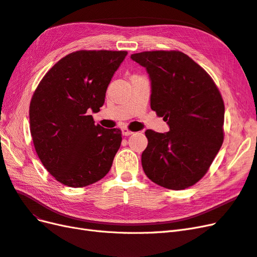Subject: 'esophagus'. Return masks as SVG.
<instances>
[{"mask_svg": "<svg viewBox=\"0 0 257 257\" xmlns=\"http://www.w3.org/2000/svg\"><path fill=\"white\" fill-rule=\"evenodd\" d=\"M122 134H123V136H130V135L133 134V132H132L128 128H126V127H123L122 128Z\"/></svg>", "mask_w": 257, "mask_h": 257, "instance_id": "obj_1", "label": "esophagus"}]
</instances>
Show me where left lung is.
Wrapping results in <instances>:
<instances>
[{
    "instance_id": "1",
    "label": "left lung",
    "mask_w": 257,
    "mask_h": 257,
    "mask_svg": "<svg viewBox=\"0 0 257 257\" xmlns=\"http://www.w3.org/2000/svg\"><path fill=\"white\" fill-rule=\"evenodd\" d=\"M131 59L151 81V109L169 132L147 130L142 165L151 181L184 190L205 176L223 144L224 102L204 68L180 51H145Z\"/></svg>"
}]
</instances>
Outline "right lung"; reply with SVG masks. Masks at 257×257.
Listing matches in <instances>:
<instances>
[{"label":"right lung","instance_id":"obj_1","mask_svg":"<svg viewBox=\"0 0 257 257\" xmlns=\"http://www.w3.org/2000/svg\"><path fill=\"white\" fill-rule=\"evenodd\" d=\"M126 51L80 50L54 64L30 104L36 153L57 181L72 188L95 183L109 172L122 135L95 125L91 112L105 103L108 84Z\"/></svg>","mask_w":257,"mask_h":257}]
</instances>
